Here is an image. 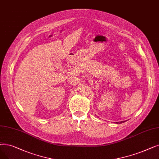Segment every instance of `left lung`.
Returning <instances> with one entry per match:
<instances>
[{
	"label": "left lung",
	"mask_w": 159,
	"mask_h": 159,
	"mask_svg": "<svg viewBox=\"0 0 159 159\" xmlns=\"http://www.w3.org/2000/svg\"><path fill=\"white\" fill-rule=\"evenodd\" d=\"M123 122H124V121H120V123H123Z\"/></svg>",
	"instance_id": "obj_1"
}]
</instances>
